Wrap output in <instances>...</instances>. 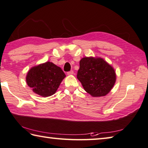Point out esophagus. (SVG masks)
Returning a JSON list of instances; mask_svg holds the SVG:
<instances>
[{
	"instance_id": "obj_1",
	"label": "esophagus",
	"mask_w": 148,
	"mask_h": 148,
	"mask_svg": "<svg viewBox=\"0 0 148 148\" xmlns=\"http://www.w3.org/2000/svg\"><path fill=\"white\" fill-rule=\"evenodd\" d=\"M73 73H74L73 71L71 70V71H68V73H67V74H68V75H71L73 74Z\"/></svg>"
}]
</instances>
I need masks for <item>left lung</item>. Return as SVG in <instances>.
I'll list each match as a JSON object with an SVG mask.
<instances>
[{
	"mask_svg": "<svg viewBox=\"0 0 148 148\" xmlns=\"http://www.w3.org/2000/svg\"><path fill=\"white\" fill-rule=\"evenodd\" d=\"M77 77L85 91L95 97L106 95L116 81L113 67L102 58L92 57L80 60Z\"/></svg>",
	"mask_w": 148,
	"mask_h": 148,
	"instance_id": "left-lung-1",
	"label": "left lung"
}]
</instances>
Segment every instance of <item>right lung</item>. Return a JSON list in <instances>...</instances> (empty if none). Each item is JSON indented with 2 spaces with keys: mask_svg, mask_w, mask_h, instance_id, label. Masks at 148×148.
Instances as JSON below:
<instances>
[{
  "mask_svg": "<svg viewBox=\"0 0 148 148\" xmlns=\"http://www.w3.org/2000/svg\"><path fill=\"white\" fill-rule=\"evenodd\" d=\"M65 77L60 67L51 62H46L29 69L26 82L36 94L46 97L55 93Z\"/></svg>",
  "mask_w": 148,
  "mask_h": 148,
  "instance_id": "obj_1",
  "label": "right lung"
}]
</instances>
